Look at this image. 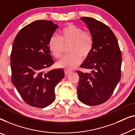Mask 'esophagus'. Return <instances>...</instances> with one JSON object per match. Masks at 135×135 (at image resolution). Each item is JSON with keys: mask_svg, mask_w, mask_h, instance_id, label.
<instances>
[{"mask_svg": "<svg viewBox=\"0 0 135 135\" xmlns=\"http://www.w3.org/2000/svg\"><path fill=\"white\" fill-rule=\"evenodd\" d=\"M64 72H65V75H69V74H70L72 72L71 71H69V70H65V71H64Z\"/></svg>", "mask_w": 135, "mask_h": 135, "instance_id": "34e87169", "label": "esophagus"}]
</instances>
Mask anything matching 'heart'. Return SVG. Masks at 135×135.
<instances>
[{"instance_id":"b5f03b06","label":"heart","mask_w":135,"mask_h":135,"mask_svg":"<svg viewBox=\"0 0 135 135\" xmlns=\"http://www.w3.org/2000/svg\"><path fill=\"white\" fill-rule=\"evenodd\" d=\"M69 44V54L57 62L58 67L71 70L77 66L81 61V56L85 58L90 53L93 46L91 34L73 24H69L61 30L58 36L50 38L49 46L51 53L56 58L62 55L64 44Z\"/></svg>"}]
</instances>
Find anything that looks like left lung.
<instances>
[{"label": "left lung", "mask_w": 135, "mask_h": 135, "mask_svg": "<svg viewBox=\"0 0 135 135\" xmlns=\"http://www.w3.org/2000/svg\"><path fill=\"white\" fill-rule=\"evenodd\" d=\"M81 19L90 31L93 46L80 66L89 72L77 71L78 97L85 104L95 106L108 100L120 81L122 54L116 36L107 25L92 17Z\"/></svg>", "instance_id": "8db88e82"}]
</instances>
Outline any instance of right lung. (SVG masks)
Wrapping results in <instances>:
<instances>
[{
  "label": "right lung",
  "instance_id": "add662e5",
  "mask_svg": "<svg viewBox=\"0 0 135 135\" xmlns=\"http://www.w3.org/2000/svg\"><path fill=\"white\" fill-rule=\"evenodd\" d=\"M58 25L39 20L25 26L14 40L11 54V82L30 106L44 108L55 100V87L64 77L62 69L45 72L54 63L50 38Z\"/></svg>",
  "mask_w": 135,
  "mask_h": 135
}]
</instances>
